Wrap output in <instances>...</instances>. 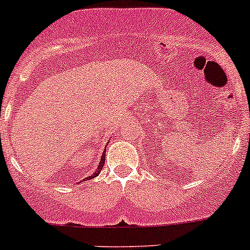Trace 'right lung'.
Wrapping results in <instances>:
<instances>
[{
    "instance_id": "add662e5",
    "label": "right lung",
    "mask_w": 250,
    "mask_h": 250,
    "mask_svg": "<svg viewBox=\"0 0 250 250\" xmlns=\"http://www.w3.org/2000/svg\"><path fill=\"white\" fill-rule=\"evenodd\" d=\"M105 152H106V151H104V153H103V156H102V158H100V162H99V167L97 168V170H95L94 173L92 174V175L90 176H88V180H89V179H93V178H95V176H98L100 174V172H102V169H103V167H104V165H105Z\"/></svg>"
}]
</instances>
